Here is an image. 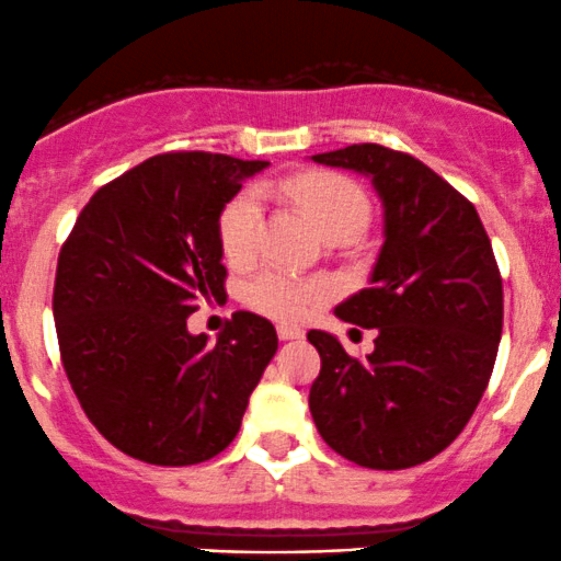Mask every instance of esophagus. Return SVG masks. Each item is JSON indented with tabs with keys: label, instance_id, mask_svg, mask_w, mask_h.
<instances>
[{
	"label": "esophagus",
	"instance_id": "34e87169",
	"mask_svg": "<svg viewBox=\"0 0 561 561\" xmlns=\"http://www.w3.org/2000/svg\"><path fill=\"white\" fill-rule=\"evenodd\" d=\"M278 336H280V342H291V339H301V336H305V331L297 329V325L280 323V325H278Z\"/></svg>",
	"mask_w": 561,
	"mask_h": 561
}]
</instances>
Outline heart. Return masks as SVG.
I'll return each mask as SVG.
<instances>
[{
  "label": "heart",
  "instance_id": "1",
  "mask_svg": "<svg viewBox=\"0 0 561 561\" xmlns=\"http://www.w3.org/2000/svg\"><path fill=\"white\" fill-rule=\"evenodd\" d=\"M283 193L310 217V222L329 238L339 230L360 232L368 222V198L363 187L342 174L310 172L283 180ZM262 222L260 191H243L219 214V247L225 260L243 264L254 256ZM331 297V286L318 278H299L288 270L270 267L243 286V301L251 310L278 320H301Z\"/></svg>",
  "mask_w": 561,
  "mask_h": 561
}]
</instances>
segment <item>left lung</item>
Listing matches in <instances>:
<instances>
[{
	"label": "left lung",
	"instance_id": "1",
	"mask_svg": "<svg viewBox=\"0 0 561 561\" xmlns=\"http://www.w3.org/2000/svg\"><path fill=\"white\" fill-rule=\"evenodd\" d=\"M368 174L383 206L370 286L336 307L376 329L352 357L325 331L310 411L331 450L365 469H408L443 453L480 405L499 355L503 280L474 204L411 153L376 142L312 156Z\"/></svg>",
	"mask_w": 561,
	"mask_h": 561
}]
</instances>
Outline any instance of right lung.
<instances>
[{
  "label": "right lung",
  "mask_w": 561,
  "mask_h": 561,
  "mask_svg": "<svg viewBox=\"0 0 561 561\" xmlns=\"http://www.w3.org/2000/svg\"><path fill=\"white\" fill-rule=\"evenodd\" d=\"M267 161L159 153L100 187L62 243L53 312L60 360L87 419L137 461L191 467L232 443L278 350L238 310L217 344L187 314L225 294L219 214Z\"/></svg>",
  "instance_id": "right-lung-1"
}]
</instances>
